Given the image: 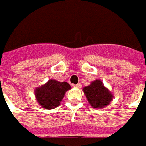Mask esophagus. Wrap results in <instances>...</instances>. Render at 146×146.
<instances>
[{
    "mask_svg": "<svg viewBox=\"0 0 146 146\" xmlns=\"http://www.w3.org/2000/svg\"><path fill=\"white\" fill-rule=\"evenodd\" d=\"M73 86H74L75 88H78V89H79V88H81V87H82V85H81L80 83H78V84H77V85H74Z\"/></svg>",
    "mask_w": 146,
    "mask_h": 146,
    "instance_id": "obj_1",
    "label": "esophagus"
}]
</instances>
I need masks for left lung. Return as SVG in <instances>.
I'll return each mask as SVG.
<instances>
[{"instance_id":"8db88e82","label":"left lung","mask_w":146,"mask_h":146,"mask_svg":"<svg viewBox=\"0 0 146 146\" xmlns=\"http://www.w3.org/2000/svg\"><path fill=\"white\" fill-rule=\"evenodd\" d=\"M83 92L90 106L95 109L106 108L114 98L113 94L104 86L103 82L99 79L94 80L90 86H85Z\"/></svg>"}]
</instances>
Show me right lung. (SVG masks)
Here are the masks:
<instances>
[{
	"mask_svg": "<svg viewBox=\"0 0 146 146\" xmlns=\"http://www.w3.org/2000/svg\"><path fill=\"white\" fill-rule=\"evenodd\" d=\"M71 89L66 82H58L51 79L48 82L35 90V95L38 103L44 109H54L58 107L65 93Z\"/></svg>",
	"mask_w": 146,
	"mask_h": 146,
	"instance_id": "add662e5",
	"label": "right lung"
}]
</instances>
